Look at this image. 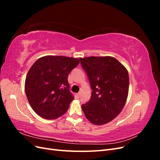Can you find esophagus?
<instances>
[{
  "instance_id": "obj_1",
  "label": "esophagus",
  "mask_w": 160,
  "mask_h": 160,
  "mask_svg": "<svg viewBox=\"0 0 160 160\" xmlns=\"http://www.w3.org/2000/svg\"><path fill=\"white\" fill-rule=\"evenodd\" d=\"M76 97H77V99H79V97H80V93H77V95H76Z\"/></svg>"
}]
</instances>
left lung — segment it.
Returning a JSON list of instances; mask_svg holds the SVG:
<instances>
[{
	"instance_id": "8db88e82",
	"label": "left lung",
	"mask_w": 160,
	"mask_h": 160,
	"mask_svg": "<svg viewBox=\"0 0 160 160\" xmlns=\"http://www.w3.org/2000/svg\"><path fill=\"white\" fill-rule=\"evenodd\" d=\"M93 90L89 101L81 105L86 118L94 125L112 121L122 111L129 91L126 68L113 57L80 58Z\"/></svg>"
}]
</instances>
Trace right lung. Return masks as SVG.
<instances>
[{"label": "right lung", "instance_id": "add662e5", "mask_svg": "<svg viewBox=\"0 0 160 160\" xmlns=\"http://www.w3.org/2000/svg\"><path fill=\"white\" fill-rule=\"evenodd\" d=\"M79 63L77 58L47 55L32 65L26 77L25 93L31 108L40 117L55 119L69 109L74 97L67 79Z\"/></svg>", "mask_w": 160, "mask_h": 160}]
</instances>
